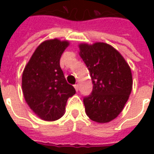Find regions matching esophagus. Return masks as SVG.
<instances>
[{
  "instance_id": "esophagus-1",
  "label": "esophagus",
  "mask_w": 154,
  "mask_h": 154,
  "mask_svg": "<svg viewBox=\"0 0 154 154\" xmlns=\"http://www.w3.org/2000/svg\"><path fill=\"white\" fill-rule=\"evenodd\" d=\"M74 87H75V89H76V91H78V89H79V87H78V84H76V85H74Z\"/></svg>"
}]
</instances>
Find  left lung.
<instances>
[{"label":"left lung","instance_id":"1","mask_svg":"<svg viewBox=\"0 0 154 154\" xmlns=\"http://www.w3.org/2000/svg\"><path fill=\"white\" fill-rule=\"evenodd\" d=\"M78 47L93 83L92 93L83 100L87 116L97 123L110 122L121 113L131 93L130 67L119 51L106 43H82Z\"/></svg>","mask_w":154,"mask_h":154}]
</instances>
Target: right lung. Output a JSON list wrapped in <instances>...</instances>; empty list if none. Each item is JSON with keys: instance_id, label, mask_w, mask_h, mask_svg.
Instances as JSON below:
<instances>
[{"instance_id": "1", "label": "right lung", "mask_w": 154, "mask_h": 154, "mask_svg": "<svg viewBox=\"0 0 154 154\" xmlns=\"http://www.w3.org/2000/svg\"><path fill=\"white\" fill-rule=\"evenodd\" d=\"M69 41L58 38L42 42L22 74V91L29 108L43 120L54 121L65 113L67 99L76 93L61 69L60 57Z\"/></svg>"}]
</instances>
